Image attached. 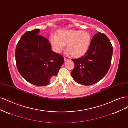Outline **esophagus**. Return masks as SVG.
I'll return each mask as SVG.
<instances>
[{"mask_svg":"<svg viewBox=\"0 0 128 128\" xmlns=\"http://www.w3.org/2000/svg\"><path fill=\"white\" fill-rule=\"evenodd\" d=\"M69 60V59H67V58H64V61H66H66H68Z\"/></svg>","mask_w":128,"mask_h":128,"instance_id":"esophagus-1","label":"esophagus"}]
</instances>
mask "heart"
I'll list each match as a JSON object with an SVG mask.
<instances>
[{"label":"heart","mask_w":128,"mask_h":128,"mask_svg":"<svg viewBox=\"0 0 128 128\" xmlns=\"http://www.w3.org/2000/svg\"><path fill=\"white\" fill-rule=\"evenodd\" d=\"M49 41L56 52H61L67 44L69 53L73 57L79 58L88 51L91 44V36L88 32L81 30H60L57 35L50 36Z\"/></svg>","instance_id":"b5f03b06"}]
</instances>
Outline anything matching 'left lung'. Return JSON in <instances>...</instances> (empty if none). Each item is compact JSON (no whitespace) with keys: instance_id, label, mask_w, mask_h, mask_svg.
Here are the masks:
<instances>
[{"instance_id":"left-lung-1","label":"left lung","mask_w":128,"mask_h":128,"mask_svg":"<svg viewBox=\"0 0 128 128\" xmlns=\"http://www.w3.org/2000/svg\"><path fill=\"white\" fill-rule=\"evenodd\" d=\"M113 51L108 38L98 32L92 38L86 55L72 60L75 64L72 72L73 79L83 86H91L102 80L110 68Z\"/></svg>"}]
</instances>
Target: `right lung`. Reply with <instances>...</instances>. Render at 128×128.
<instances>
[{
	"label": "right lung",
	"mask_w": 128,
	"mask_h": 128,
	"mask_svg": "<svg viewBox=\"0 0 128 128\" xmlns=\"http://www.w3.org/2000/svg\"><path fill=\"white\" fill-rule=\"evenodd\" d=\"M40 29L26 32L20 38L15 50L18 70L21 75L34 86H47L58 74L64 58L52 51L46 38L39 35Z\"/></svg>",
	"instance_id": "obj_1"
}]
</instances>
